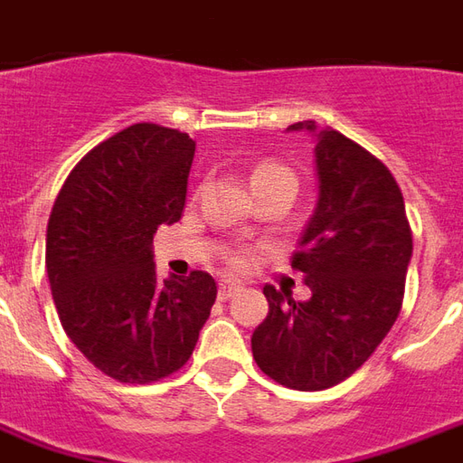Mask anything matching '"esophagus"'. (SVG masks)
Listing matches in <instances>:
<instances>
[{"label": "esophagus", "instance_id": "esophagus-1", "mask_svg": "<svg viewBox=\"0 0 463 463\" xmlns=\"http://www.w3.org/2000/svg\"><path fill=\"white\" fill-rule=\"evenodd\" d=\"M241 288H242L241 283H235V280H222L221 288H218V296H221V300H228L232 298Z\"/></svg>", "mask_w": 463, "mask_h": 463}]
</instances>
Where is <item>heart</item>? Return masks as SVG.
Listing matches in <instances>:
<instances>
[{
    "instance_id": "heart-1",
    "label": "heart",
    "mask_w": 463,
    "mask_h": 463,
    "mask_svg": "<svg viewBox=\"0 0 463 463\" xmlns=\"http://www.w3.org/2000/svg\"><path fill=\"white\" fill-rule=\"evenodd\" d=\"M273 175H290V173H288V170H283V167H278V165H273V163H265V165H260L258 170H255L253 180H263V177H273ZM231 263L235 265V268H245V265H248V255L245 253L232 255Z\"/></svg>"
}]
</instances>
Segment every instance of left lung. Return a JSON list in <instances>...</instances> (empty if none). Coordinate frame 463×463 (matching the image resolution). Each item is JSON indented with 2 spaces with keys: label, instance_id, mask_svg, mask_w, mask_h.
Instances as JSON below:
<instances>
[{
  "label": "left lung",
  "instance_id": "obj_1",
  "mask_svg": "<svg viewBox=\"0 0 463 463\" xmlns=\"http://www.w3.org/2000/svg\"><path fill=\"white\" fill-rule=\"evenodd\" d=\"M288 132L313 137L316 208L293 255L310 298L265 286L270 310L250 345L258 368L280 386L323 391L364 366L399 318L413 242L386 165L313 119Z\"/></svg>",
  "mask_w": 463,
  "mask_h": 463
}]
</instances>
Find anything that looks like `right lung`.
Wrapping results in <instances>:
<instances>
[{
	"label": "right lung",
	"instance_id": "1",
	"mask_svg": "<svg viewBox=\"0 0 463 463\" xmlns=\"http://www.w3.org/2000/svg\"><path fill=\"white\" fill-rule=\"evenodd\" d=\"M193 157L187 132L132 125L77 163L52 208L47 276L64 333L122 383L185 366L218 296L203 270L155 276L153 235L180 221Z\"/></svg>",
	"mask_w": 463,
	"mask_h": 463
}]
</instances>
